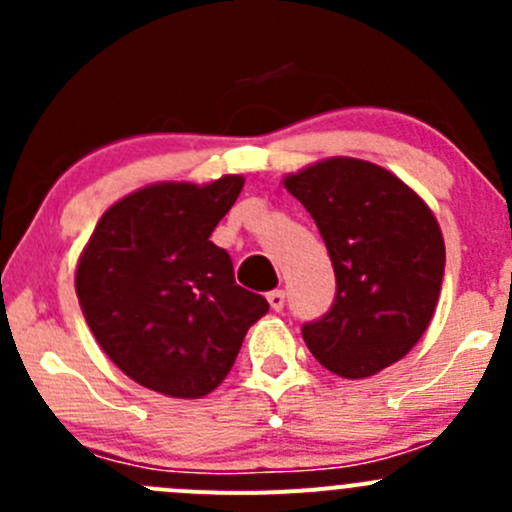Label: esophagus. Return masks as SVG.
<instances>
[{"label": "esophagus", "instance_id": "esophagus-1", "mask_svg": "<svg viewBox=\"0 0 512 512\" xmlns=\"http://www.w3.org/2000/svg\"><path fill=\"white\" fill-rule=\"evenodd\" d=\"M267 302H270V307L275 309V312H282V307H285V292H282V289H272V292L267 294Z\"/></svg>", "mask_w": 512, "mask_h": 512}]
</instances>
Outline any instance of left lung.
Here are the masks:
<instances>
[{"label":"left lung","mask_w":512,"mask_h":512,"mask_svg":"<svg viewBox=\"0 0 512 512\" xmlns=\"http://www.w3.org/2000/svg\"><path fill=\"white\" fill-rule=\"evenodd\" d=\"M319 227L337 297L302 327L314 359L344 379L396 364L431 324L446 245L431 208L381 165L327 158L285 178Z\"/></svg>","instance_id":"obj_1"}]
</instances>
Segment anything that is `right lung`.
I'll use <instances>...</instances> for the list:
<instances>
[{
  "label": "right lung",
  "instance_id": "obj_1",
  "mask_svg": "<svg viewBox=\"0 0 512 512\" xmlns=\"http://www.w3.org/2000/svg\"><path fill=\"white\" fill-rule=\"evenodd\" d=\"M245 178L156 183L98 220L76 267V297L98 347L136 384L200 399L223 384L262 294L235 285L232 260L210 240Z\"/></svg>",
  "mask_w": 512,
  "mask_h": 512
}]
</instances>
